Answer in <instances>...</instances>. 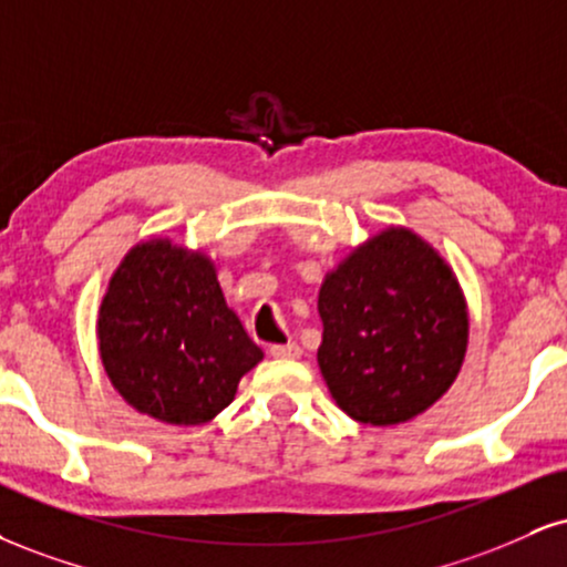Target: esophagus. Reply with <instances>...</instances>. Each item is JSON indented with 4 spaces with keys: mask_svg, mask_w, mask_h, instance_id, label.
<instances>
[{
    "mask_svg": "<svg viewBox=\"0 0 567 567\" xmlns=\"http://www.w3.org/2000/svg\"><path fill=\"white\" fill-rule=\"evenodd\" d=\"M269 353L275 359H298L301 357V346H298L296 340H290V343H275L269 349Z\"/></svg>",
    "mask_w": 567,
    "mask_h": 567,
    "instance_id": "obj_1",
    "label": "esophagus"
}]
</instances>
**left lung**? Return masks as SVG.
<instances>
[{
    "label": "left lung",
    "mask_w": 567,
    "mask_h": 567,
    "mask_svg": "<svg viewBox=\"0 0 567 567\" xmlns=\"http://www.w3.org/2000/svg\"><path fill=\"white\" fill-rule=\"evenodd\" d=\"M317 361L338 406L395 425L435 404L460 372L467 311L446 261L409 229L351 254L319 290Z\"/></svg>",
    "instance_id": "8db88e82"
}]
</instances>
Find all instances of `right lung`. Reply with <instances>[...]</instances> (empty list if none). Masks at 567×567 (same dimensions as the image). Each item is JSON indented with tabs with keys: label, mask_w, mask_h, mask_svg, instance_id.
Wrapping results in <instances>:
<instances>
[{
	"label": "right lung",
	"mask_w": 567,
	"mask_h": 567,
	"mask_svg": "<svg viewBox=\"0 0 567 567\" xmlns=\"http://www.w3.org/2000/svg\"><path fill=\"white\" fill-rule=\"evenodd\" d=\"M97 336L118 393L174 425L216 417L264 359L224 303L214 264L168 240L136 245L121 261L102 298Z\"/></svg>",
	"instance_id": "obj_1"
}]
</instances>
